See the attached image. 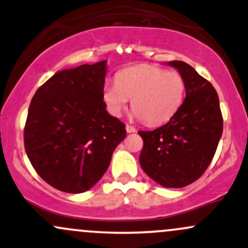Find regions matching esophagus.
I'll use <instances>...</instances> for the list:
<instances>
[{
	"label": "esophagus",
	"instance_id": "obj_1",
	"mask_svg": "<svg viewBox=\"0 0 248 248\" xmlns=\"http://www.w3.org/2000/svg\"><path fill=\"white\" fill-rule=\"evenodd\" d=\"M126 130H127V133H135L136 132L135 127L130 126V124H126Z\"/></svg>",
	"mask_w": 248,
	"mask_h": 248
}]
</instances>
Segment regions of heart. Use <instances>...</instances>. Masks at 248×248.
<instances>
[{
  "label": "heart",
  "mask_w": 248,
  "mask_h": 248,
  "mask_svg": "<svg viewBox=\"0 0 248 248\" xmlns=\"http://www.w3.org/2000/svg\"><path fill=\"white\" fill-rule=\"evenodd\" d=\"M186 90L184 77L177 71L138 65L120 71L114 84L104 87L102 99L114 116H120L132 99L136 118L148 124H160L177 112Z\"/></svg>",
  "instance_id": "obj_1"
}]
</instances>
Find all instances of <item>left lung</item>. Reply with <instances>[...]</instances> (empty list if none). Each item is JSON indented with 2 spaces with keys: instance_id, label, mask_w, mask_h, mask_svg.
<instances>
[{
  "instance_id": "left-lung-1",
  "label": "left lung",
  "mask_w": 248,
  "mask_h": 248,
  "mask_svg": "<svg viewBox=\"0 0 248 248\" xmlns=\"http://www.w3.org/2000/svg\"><path fill=\"white\" fill-rule=\"evenodd\" d=\"M184 77L186 98L170 120L143 140L140 164L164 187H183L201 177L211 163L223 134V115L211 82L181 61L169 62Z\"/></svg>"
}]
</instances>
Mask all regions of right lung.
I'll use <instances>...</instances> for the list:
<instances>
[{
	"mask_svg": "<svg viewBox=\"0 0 248 248\" xmlns=\"http://www.w3.org/2000/svg\"><path fill=\"white\" fill-rule=\"evenodd\" d=\"M106 62L57 72L36 91L24 127L33 169L57 190L80 193L106 172L126 138L102 99Z\"/></svg>",
	"mask_w": 248,
	"mask_h": 248,
	"instance_id": "add662e5",
	"label": "right lung"
}]
</instances>
